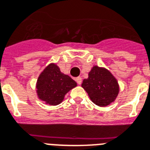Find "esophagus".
Here are the masks:
<instances>
[{"mask_svg":"<svg viewBox=\"0 0 150 150\" xmlns=\"http://www.w3.org/2000/svg\"><path fill=\"white\" fill-rule=\"evenodd\" d=\"M75 81H76V82H77L79 85H81V77H78L75 79Z\"/></svg>","mask_w":150,"mask_h":150,"instance_id":"obj_1","label":"esophagus"}]
</instances>
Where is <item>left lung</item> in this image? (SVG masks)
Returning <instances> with one entry per match:
<instances>
[{
	"instance_id": "1",
	"label": "left lung",
	"mask_w": 150,
	"mask_h": 150,
	"mask_svg": "<svg viewBox=\"0 0 150 150\" xmlns=\"http://www.w3.org/2000/svg\"><path fill=\"white\" fill-rule=\"evenodd\" d=\"M81 87L86 90L92 103L100 107L112 104L119 92L117 79L108 69L97 65L92 67L88 79L82 81Z\"/></svg>"
}]
</instances>
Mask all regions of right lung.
Returning <instances> with one entry per match:
<instances>
[{
	"label": "right lung",
	"instance_id": "obj_1",
	"mask_svg": "<svg viewBox=\"0 0 150 150\" xmlns=\"http://www.w3.org/2000/svg\"><path fill=\"white\" fill-rule=\"evenodd\" d=\"M77 86L70 76L60 71L55 63H50L38 78L36 93L38 98L49 105L62 103L68 92Z\"/></svg>",
	"mask_w": 150,
	"mask_h": 150
}]
</instances>
